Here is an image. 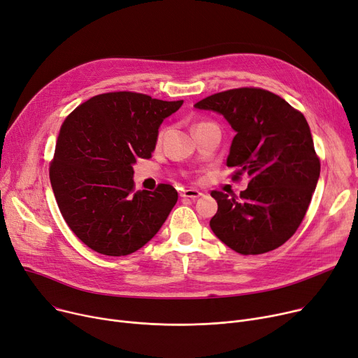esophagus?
Wrapping results in <instances>:
<instances>
[{
	"label": "esophagus",
	"instance_id": "1",
	"mask_svg": "<svg viewBox=\"0 0 358 358\" xmlns=\"http://www.w3.org/2000/svg\"><path fill=\"white\" fill-rule=\"evenodd\" d=\"M200 196H201V193L196 189H187V190L181 192V197H184V199H199Z\"/></svg>",
	"mask_w": 358,
	"mask_h": 358
}]
</instances>
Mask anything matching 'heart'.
Here are the masks:
<instances>
[{"label": "heart", "instance_id": "heart-1", "mask_svg": "<svg viewBox=\"0 0 358 358\" xmlns=\"http://www.w3.org/2000/svg\"><path fill=\"white\" fill-rule=\"evenodd\" d=\"M161 135H162V134H161Z\"/></svg>", "mask_w": 358, "mask_h": 358}]
</instances>
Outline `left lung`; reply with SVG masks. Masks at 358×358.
I'll return each mask as SVG.
<instances>
[{
	"label": "left lung",
	"mask_w": 358,
	"mask_h": 358,
	"mask_svg": "<svg viewBox=\"0 0 358 358\" xmlns=\"http://www.w3.org/2000/svg\"><path fill=\"white\" fill-rule=\"evenodd\" d=\"M235 130L228 166L250 177L241 196L212 192L213 234L242 255L278 248L302 223L321 174L309 124L286 100L261 88H236L194 104Z\"/></svg>",
	"instance_id": "obj_1"
}]
</instances>
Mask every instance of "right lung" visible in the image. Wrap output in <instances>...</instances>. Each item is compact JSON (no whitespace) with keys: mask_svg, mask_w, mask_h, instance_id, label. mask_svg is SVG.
I'll return each instance as SVG.
<instances>
[{"mask_svg":"<svg viewBox=\"0 0 358 358\" xmlns=\"http://www.w3.org/2000/svg\"><path fill=\"white\" fill-rule=\"evenodd\" d=\"M182 106L138 92L92 97L65 119L50 184L71 231L99 254L122 257L152 239L178 200L173 185L134 192V165L150 158L164 119Z\"/></svg>","mask_w":358,"mask_h":358,"instance_id":"1","label":"right lung"}]
</instances>
